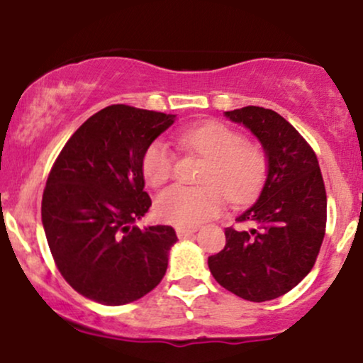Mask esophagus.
I'll return each mask as SVG.
<instances>
[{
	"mask_svg": "<svg viewBox=\"0 0 363 363\" xmlns=\"http://www.w3.org/2000/svg\"><path fill=\"white\" fill-rule=\"evenodd\" d=\"M197 231V229H194V228H177V238H189V236H192L194 235V233Z\"/></svg>",
	"mask_w": 363,
	"mask_h": 363,
	"instance_id": "obj_1",
	"label": "esophagus"
}]
</instances>
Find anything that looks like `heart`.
Instances as JSON below:
<instances>
[{"mask_svg": "<svg viewBox=\"0 0 363 363\" xmlns=\"http://www.w3.org/2000/svg\"><path fill=\"white\" fill-rule=\"evenodd\" d=\"M187 154L204 159L196 187L174 186L159 196L157 214L174 226L194 228L223 211L224 196L233 204H246L263 189L269 162L266 150L228 123L211 121L176 134ZM142 174L150 187L164 186L174 174V155L162 140H154L142 155Z\"/></svg>", "mask_w": 363, "mask_h": 363, "instance_id": "1", "label": "heart"}]
</instances>
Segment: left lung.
I'll return each instance as SVG.
<instances>
[{"instance_id": "obj_1", "label": "left lung", "mask_w": 363, "mask_h": 363, "mask_svg": "<svg viewBox=\"0 0 363 363\" xmlns=\"http://www.w3.org/2000/svg\"><path fill=\"white\" fill-rule=\"evenodd\" d=\"M258 137L269 171L259 199L226 228V246L209 256L216 281L247 301H268L295 288L313 268L327 228V192L315 150L272 108L226 112Z\"/></svg>"}]
</instances>
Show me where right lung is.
<instances>
[{"label":"right lung","instance_id":"1","mask_svg":"<svg viewBox=\"0 0 363 363\" xmlns=\"http://www.w3.org/2000/svg\"><path fill=\"white\" fill-rule=\"evenodd\" d=\"M176 116L108 105L77 128L55 159L41 221L58 272L102 305L139 300L164 278L172 226H134L152 201L142 155Z\"/></svg>","mask_w":363,"mask_h":363}]
</instances>
